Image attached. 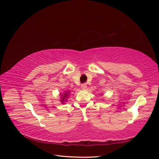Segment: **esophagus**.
<instances>
[{
	"instance_id": "esophagus-1",
	"label": "esophagus",
	"mask_w": 159,
	"mask_h": 159,
	"mask_svg": "<svg viewBox=\"0 0 159 159\" xmlns=\"http://www.w3.org/2000/svg\"><path fill=\"white\" fill-rule=\"evenodd\" d=\"M87 85L85 83H84V84H82L81 85V88H82V89H83V90H85V89H86V88H87Z\"/></svg>"
}]
</instances>
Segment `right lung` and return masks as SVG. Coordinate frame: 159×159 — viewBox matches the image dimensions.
<instances>
[{"label":"right lung","mask_w":159,"mask_h":159,"mask_svg":"<svg viewBox=\"0 0 159 159\" xmlns=\"http://www.w3.org/2000/svg\"><path fill=\"white\" fill-rule=\"evenodd\" d=\"M60 96H61V100H60V102H61V104H65V102H66L67 101V99L68 98V97H69V96H70V92L69 91H66V92H64V93L62 94V93H61L60 94Z\"/></svg>","instance_id":"add662e5"}]
</instances>
